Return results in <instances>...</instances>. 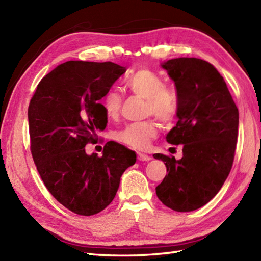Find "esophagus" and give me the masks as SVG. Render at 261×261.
<instances>
[{"mask_svg": "<svg viewBox=\"0 0 261 261\" xmlns=\"http://www.w3.org/2000/svg\"><path fill=\"white\" fill-rule=\"evenodd\" d=\"M151 158L148 156V154H145V153H141V152H139L138 153V160H139V162H148V160H150Z\"/></svg>", "mask_w": 261, "mask_h": 261, "instance_id": "1", "label": "esophagus"}]
</instances>
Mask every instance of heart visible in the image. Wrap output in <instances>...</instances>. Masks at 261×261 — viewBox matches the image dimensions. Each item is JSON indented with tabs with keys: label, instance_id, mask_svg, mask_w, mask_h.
<instances>
[{
	"label": "heart",
	"instance_id": "b5f03b06",
	"mask_svg": "<svg viewBox=\"0 0 261 261\" xmlns=\"http://www.w3.org/2000/svg\"><path fill=\"white\" fill-rule=\"evenodd\" d=\"M124 85L134 95L145 98L143 114L153 115L164 124L174 122L179 111V96L174 87L165 85L164 80L154 71L148 68H140L126 77ZM122 104L120 94L110 90L102 98V107L105 115L114 119L119 115ZM159 124L154 120H146L125 125L123 129L114 134L115 140L123 145L146 150L151 141L159 134Z\"/></svg>",
	"mask_w": 261,
	"mask_h": 261
}]
</instances>
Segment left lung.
Listing matches in <instances>:
<instances>
[{"label":"left lung","mask_w":261,"mask_h":261,"mask_svg":"<svg viewBox=\"0 0 261 261\" xmlns=\"http://www.w3.org/2000/svg\"><path fill=\"white\" fill-rule=\"evenodd\" d=\"M179 96L178 121L166 139L182 145V157L156 153L168 175L156 187L158 198L177 212L208 203L224 184L233 164L239 111L223 77L198 58H175L163 64Z\"/></svg>","instance_id":"left-lung-1"}]
</instances>
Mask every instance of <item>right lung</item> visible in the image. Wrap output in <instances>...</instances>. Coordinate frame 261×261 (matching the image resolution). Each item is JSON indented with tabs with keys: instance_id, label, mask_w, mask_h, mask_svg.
<instances>
[{
	"instance_id": "obj_1",
	"label": "right lung",
	"mask_w": 261,
	"mask_h": 261,
	"mask_svg": "<svg viewBox=\"0 0 261 261\" xmlns=\"http://www.w3.org/2000/svg\"><path fill=\"white\" fill-rule=\"evenodd\" d=\"M125 68L111 62L70 60L39 83L28 108L30 150L43 184L57 201L79 215L90 216L113 201L124 170L136 153L109 141L103 156H88L87 143L108 123L98 101Z\"/></svg>"
}]
</instances>
